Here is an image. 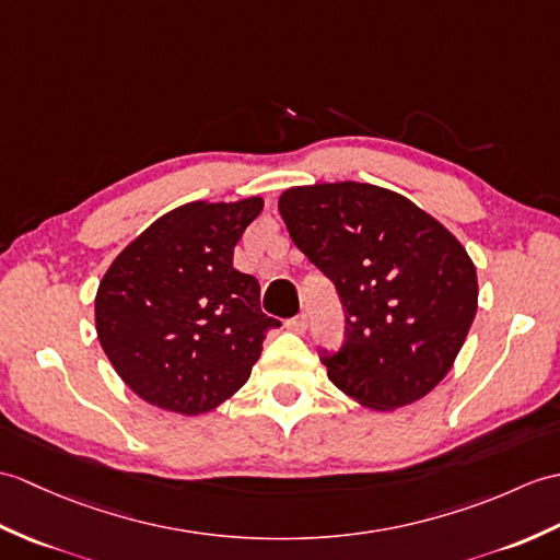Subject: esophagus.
Instances as JSON below:
<instances>
[{
    "label": "esophagus",
    "instance_id": "34e87169",
    "mask_svg": "<svg viewBox=\"0 0 560 560\" xmlns=\"http://www.w3.org/2000/svg\"><path fill=\"white\" fill-rule=\"evenodd\" d=\"M285 329H291L295 334H303L307 329V315H305V312H301V315H295L291 319H285Z\"/></svg>",
    "mask_w": 560,
    "mask_h": 560
}]
</instances>
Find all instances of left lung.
Here are the masks:
<instances>
[{
    "label": "left lung",
    "mask_w": 560,
    "mask_h": 560,
    "mask_svg": "<svg viewBox=\"0 0 560 560\" xmlns=\"http://www.w3.org/2000/svg\"><path fill=\"white\" fill-rule=\"evenodd\" d=\"M279 212L343 305V343L319 348L329 380L374 410L432 392L477 312V271L456 236L402 195L355 180L285 190Z\"/></svg>",
    "instance_id": "1"
}]
</instances>
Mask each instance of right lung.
<instances>
[{"label": "right lung", "mask_w": 560, "mask_h": 560, "mask_svg": "<svg viewBox=\"0 0 560 560\" xmlns=\"http://www.w3.org/2000/svg\"><path fill=\"white\" fill-rule=\"evenodd\" d=\"M262 200L188 202L114 259L95 298L97 339L114 370L152 406L200 415L248 382L269 329L259 283L233 248Z\"/></svg>", "instance_id": "add662e5"}]
</instances>
